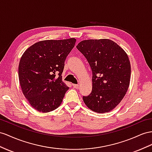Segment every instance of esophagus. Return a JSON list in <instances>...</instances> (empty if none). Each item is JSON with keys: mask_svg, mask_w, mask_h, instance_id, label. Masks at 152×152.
Returning a JSON list of instances; mask_svg holds the SVG:
<instances>
[{"mask_svg": "<svg viewBox=\"0 0 152 152\" xmlns=\"http://www.w3.org/2000/svg\"><path fill=\"white\" fill-rule=\"evenodd\" d=\"M72 86L74 87V88H79V85L77 84H72Z\"/></svg>", "mask_w": 152, "mask_h": 152, "instance_id": "1", "label": "esophagus"}]
</instances>
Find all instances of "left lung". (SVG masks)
Here are the masks:
<instances>
[{"mask_svg":"<svg viewBox=\"0 0 152 152\" xmlns=\"http://www.w3.org/2000/svg\"><path fill=\"white\" fill-rule=\"evenodd\" d=\"M90 64L92 89L83 99L87 107L98 113L113 110L121 102L130 81L129 58L123 48L108 39L85 40L76 46Z\"/></svg>","mask_w":152,"mask_h":152,"instance_id":"8db88e82","label":"left lung"}]
</instances>
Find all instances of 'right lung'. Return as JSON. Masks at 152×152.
I'll return each mask as SVG.
<instances>
[{"label":"right lung","instance_id":"right-lung-1","mask_svg":"<svg viewBox=\"0 0 152 152\" xmlns=\"http://www.w3.org/2000/svg\"><path fill=\"white\" fill-rule=\"evenodd\" d=\"M76 41L74 38L42 40L23 53L18 65L19 82L23 94L34 109L46 113L61 104L69 90L61 74Z\"/></svg>","mask_w":152,"mask_h":152}]
</instances>
